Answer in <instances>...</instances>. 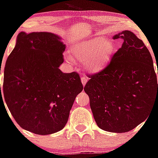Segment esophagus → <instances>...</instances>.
<instances>
[{
	"label": "esophagus",
	"instance_id": "34e87169",
	"mask_svg": "<svg viewBox=\"0 0 158 158\" xmlns=\"http://www.w3.org/2000/svg\"><path fill=\"white\" fill-rule=\"evenodd\" d=\"M81 83H82L83 86H85V84L87 83L86 77H85V76H81Z\"/></svg>",
	"mask_w": 158,
	"mask_h": 158
}]
</instances>
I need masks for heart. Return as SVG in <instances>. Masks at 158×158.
Instances as JSON below:
<instances>
[{"instance_id": "b5f03b06", "label": "heart", "mask_w": 158, "mask_h": 158, "mask_svg": "<svg viewBox=\"0 0 158 158\" xmlns=\"http://www.w3.org/2000/svg\"><path fill=\"white\" fill-rule=\"evenodd\" d=\"M115 45L113 41L106 40L104 36L93 39L74 44L70 50L74 57L79 60H85V68L90 72H98L106 67L113 55ZM72 60L71 57H69Z\"/></svg>"}]
</instances>
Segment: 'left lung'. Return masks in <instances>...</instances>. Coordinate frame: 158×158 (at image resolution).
Here are the masks:
<instances>
[{
    "label": "left lung",
    "instance_id": "1",
    "mask_svg": "<svg viewBox=\"0 0 158 158\" xmlns=\"http://www.w3.org/2000/svg\"><path fill=\"white\" fill-rule=\"evenodd\" d=\"M113 39H122V47L105 69L88 76L84 90L99 128L123 133L146 120L158 106V84L152 56L142 40L129 30Z\"/></svg>",
    "mask_w": 158,
    "mask_h": 158
}]
</instances>
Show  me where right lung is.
I'll return each mask as SVG.
<instances>
[{
    "label": "right lung",
    "mask_w": 158,
    "mask_h": 158,
    "mask_svg": "<svg viewBox=\"0 0 158 158\" xmlns=\"http://www.w3.org/2000/svg\"><path fill=\"white\" fill-rule=\"evenodd\" d=\"M65 48L51 32L18 35L5 65L3 90L10 113L23 129L48 135L68 122L83 85L77 72L64 73L59 68Z\"/></svg>",
    "instance_id": "add662e5"
}]
</instances>
